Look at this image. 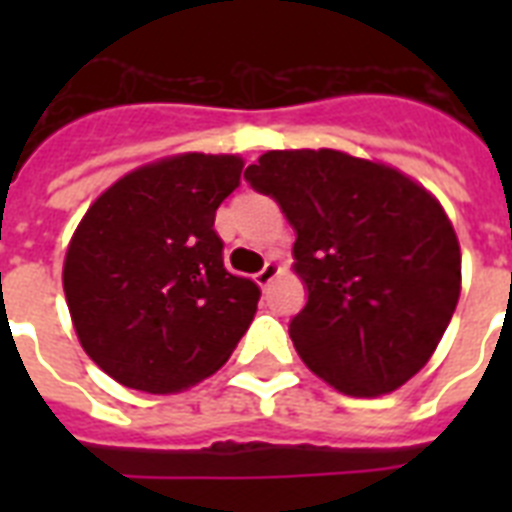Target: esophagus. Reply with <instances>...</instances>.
<instances>
[{"label":"esophagus","mask_w":512,"mask_h":512,"mask_svg":"<svg viewBox=\"0 0 512 512\" xmlns=\"http://www.w3.org/2000/svg\"><path fill=\"white\" fill-rule=\"evenodd\" d=\"M279 273H281V265L276 263V260H268V263H265L263 268L255 273V279H257V284H260V287H268V284H271V281L276 279Z\"/></svg>","instance_id":"esophagus-1"}]
</instances>
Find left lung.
Returning <instances> with one entry per match:
<instances>
[{
    "label": "left lung",
    "mask_w": 512,
    "mask_h": 512,
    "mask_svg": "<svg viewBox=\"0 0 512 512\" xmlns=\"http://www.w3.org/2000/svg\"><path fill=\"white\" fill-rule=\"evenodd\" d=\"M244 177L295 228L308 303L289 337L305 366L356 398L412 380L460 300V241L436 196L332 148L268 151Z\"/></svg>",
    "instance_id": "obj_1"
}]
</instances>
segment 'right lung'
I'll return each instance as SVG.
<instances>
[{
  "label": "right lung",
  "mask_w": 512,
  "mask_h": 512,
  "mask_svg": "<svg viewBox=\"0 0 512 512\" xmlns=\"http://www.w3.org/2000/svg\"><path fill=\"white\" fill-rule=\"evenodd\" d=\"M239 156L177 154L100 193L76 225L63 292L76 337L127 388L175 393L228 361L255 319V281L225 271L215 212Z\"/></svg>",
  "instance_id": "add662e5"
}]
</instances>
